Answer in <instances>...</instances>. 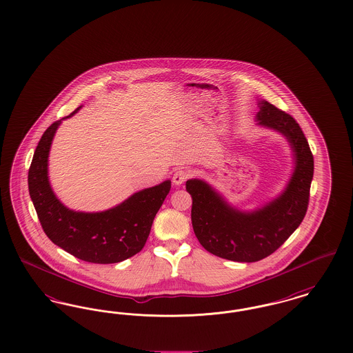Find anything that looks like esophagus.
Masks as SVG:
<instances>
[{
    "mask_svg": "<svg viewBox=\"0 0 353 353\" xmlns=\"http://www.w3.org/2000/svg\"><path fill=\"white\" fill-rule=\"evenodd\" d=\"M190 176H192V173H190L188 169H177V170L174 172V174H173L172 181H173V184L174 185L184 184L188 179H190Z\"/></svg>",
    "mask_w": 353,
    "mask_h": 353,
    "instance_id": "34e87169",
    "label": "esophagus"
}]
</instances>
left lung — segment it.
Segmentation results:
<instances>
[{"instance_id":"left-lung-1","label":"left lung","mask_w":353,"mask_h":353,"mask_svg":"<svg viewBox=\"0 0 353 353\" xmlns=\"http://www.w3.org/2000/svg\"><path fill=\"white\" fill-rule=\"evenodd\" d=\"M258 124L285 134L295 154V170L285 192L252 213L229 206L201 180L186 181L192 225L203 249L235 262H256L278 250L302 223L314 176V156L296 120L269 101L259 103Z\"/></svg>"}]
</instances>
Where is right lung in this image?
Returning <instances> with one entry per match:
<instances>
[{
    "instance_id": "add662e5",
    "label": "right lung",
    "mask_w": 353,
    "mask_h": 353,
    "mask_svg": "<svg viewBox=\"0 0 353 353\" xmlns=\"http://www.w3.org/2000/svg\"><path fill=\"white\" fill-rule=\"evenodd\" d=\"M61 121H54L42 134L28 176L29 193L43 232L52 243L85 262L107 265L134 256L147 242L154 216L170 190V181L140 190L105 212L70 210L55 197L48 177L51 141Z\"/></svg>"
}]
</instances>
